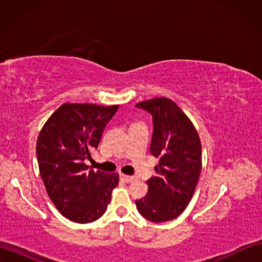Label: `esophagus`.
<instances>
[{
  "instance_id": "esophagus-1",
  "label": "esophagus",
  "mask_w": 262,
  "mask_h": 262,
  "mask_svg": "<svg viewBox=\"0 0 262 262\" xmlns=\"http://www.w3.org/2000/svg\"><path fill=\"white\" fill-rule=\"evenodd\" d=\"M121 179L124 180L125 182H127V183H132V182H134V181H135L136 178H135V177H133V176H126V174H121Z\"/></svg>"
}]
</instances>
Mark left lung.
I'll return each mask as SVG.
<instances>
[{
    "label": "left lung",
    "instance_id": "obj_1",
    "mask_svg": "<svg viewBox=\"0 0 262 262\" xmlns=\"http://www.w3.org/2000/svg\"><path fill=\"white\" fill-rule=\"evenodd\" d=\"M153 117L152 155L159 158L157 176L147 180L148 192L136 200L140 214L154 223L174 220L190 202L202 171V143L187 115L161 97L138 102Z\"/></svg>",
    "mask_w": 262,
    "mask_h": 262
}]
</instances>
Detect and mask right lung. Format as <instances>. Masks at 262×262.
<instances>
[{
	"label": "right lung",
	"instance_id": "1",
	"mask_svg": "<svg viewBox=\"0 0 262 262\" xmlns=\"http://www.w3.org/2000/svg\"><path fill=\"white\" fill-rule=\"evenodd\" d=\"M118 107L64 103L38 135L37 160L46 191L59 213L75 223L100 219L119 182V174L88 170L85 164Z\"/></svg>",
	"mask_w": 262,
	"mask_h": 262
}]
</instances>
